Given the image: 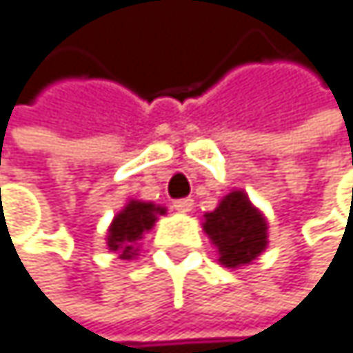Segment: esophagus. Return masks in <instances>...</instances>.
<instances>
[{
  "label": "esophagus",
  "mask_w": 353,
  "mask_h": 353,
  "mask_svg": "<svg viewBox=\"0 0 353 353\" xmlns=\"http://www.w3.org/2000/svg\"><path fill=\"white\" fill-rule=\"evenodd\" d=\"M192 207H194V201L192 199H178V201H173V209L180 211V213H188V211H192Z\"/></svg>",
  "instance_id": "1"
}]
</instances>
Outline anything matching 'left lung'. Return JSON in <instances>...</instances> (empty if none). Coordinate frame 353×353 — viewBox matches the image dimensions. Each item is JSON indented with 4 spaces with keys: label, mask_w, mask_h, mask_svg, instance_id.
<instances>
[{
    "label": "left lung",
    "mask_w": 353,
    "mask_h": 353,
    "mask_svg": "<svg viewBox=\"0 0 353 353\" xmlns=\"http://www.w3.org/2000/svg\"><path fill=\"white\" fill-rule=\"evenodd\" d=\"M203 230L219 249L225 268L253 261L268 245V223L241 190L223 196L217 209L205 215Z\"/></svg>",
    "instance_id": "8db88e82"
}]
</instances>
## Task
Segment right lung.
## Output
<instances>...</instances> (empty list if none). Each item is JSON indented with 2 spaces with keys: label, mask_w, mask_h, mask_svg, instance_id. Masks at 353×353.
<instances>
[{
  "label": "right lung",
  "mask_w": 353,
  "mask_h": 353,
  "mask_svg": "<svg viewBox=\"0 0 353 353\" xmlns=\"http://www.w3.org/2000/svg\"><path fill=\"white\" fill-rule=\"evenodd\" d=\"M165 209L152 205V203H140V201H130L110 223L108 228V249L119 251L123 259H130L136 255V247L142 241V234L150 230L157 215H163Z\"/></svg>",
  "instance_id": "obj_1"
}]
</instances>
